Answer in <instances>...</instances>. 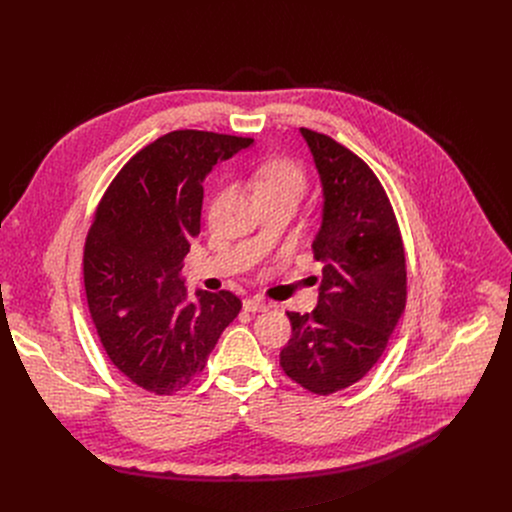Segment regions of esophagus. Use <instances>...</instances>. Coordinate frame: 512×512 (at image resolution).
Instances as JSON below:
<instances>
[{
    "label": "esophagus",
    "mask_w": 512,
    "mask_h": 512,
    "mask_svg": "<svg viewBox=\"0 0 512 512\" xmlns=\"http://www.w3.org/2000/svg\"><path fill=\"white\" fill-rule=\"evenodd\" d=\"M269 308H271V306L265 304V302L259 300V298H249V300L243 302V310H245V312H251V314H255V312H267Z\"/></svg>",
    "instance_id": "obj_1"
}]
</instances>
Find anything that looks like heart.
Masks as SVG:
<instances>
[{"label": "heart", "mask_w": 512, "mask_h": 512, "mask_svg": "<svg viewBox=\"0 0 512 512\" xmlns=\"http://www.w3.org/2000/svg\"><path fill=\"white\" fill-rule=\"evenodd\" d=\"M253 184L257 194H281V192H296L304 194L308 178L304 168L294 160H269L261 164L253 174Z\"/></svg>", "instance_id": "b5f03b06"}]
</instances>
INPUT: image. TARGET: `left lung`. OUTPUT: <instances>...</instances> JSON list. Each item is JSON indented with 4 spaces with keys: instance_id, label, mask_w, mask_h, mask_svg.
I'll list each match as a JSON object with an SVG mask.
<instances>
[{
    "instance_id": "8db88e82",
    "label": "left lung",
    "mask_w": 512,
    "mask_h": 512,
    "mask_svg": "<svg viewBox=\"0 0 512 512\" xmlns=\"http://www.w3.org/2000/svg\"><path fill=\"white\" fill-rule=\"evenodd\" d=\"M320 174L322 227L312 243L324 263L312 314L287 312L283 373L316 395L367 375L405 310V249L393 206L373 170L332 137L300 129Z\"/></svg>"
}]
</instances>
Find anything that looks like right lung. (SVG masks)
<instances>
[{"label":"right lung","mask_w":512,"mask_h":512,"mask_svg":"<svg viewBox=\"0 0 512 512\" xmlns=\"http://www.w3.org/2000/svg\"><path fill=\"white\" fill-rule=\"evenodd\" d=\"M251 137L180 129L145 145L103 194L85 243V289L101 344L137 387L174 395L206 367L239 316L231 291H188L180 277L200 233L204 178Z\"/></svg>","instance_id":"right-lung-1"}]
</instances>
